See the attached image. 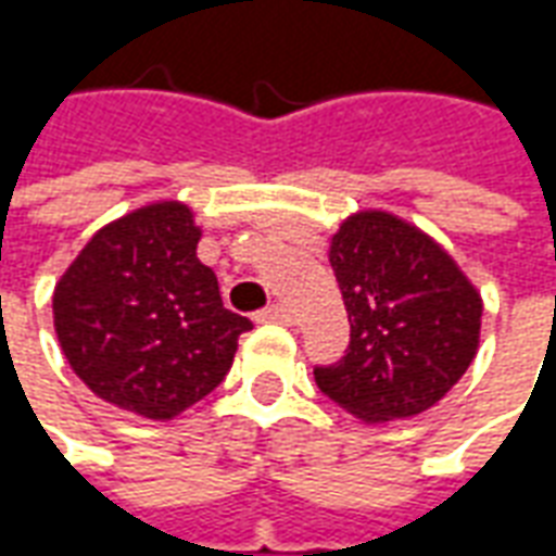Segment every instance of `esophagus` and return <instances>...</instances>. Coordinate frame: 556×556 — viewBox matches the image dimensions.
I'll list each match as a JSON object with an SVG mask.
<instances>
[{"mask_svg":"<svg viewBox=\"0 0 556 556\" xmlns=\"http://www.w3.org/2000/svg\"><path fill=\"white\" fill-rule=\"evenodd\" d=\"M255 318H258V321H277V325H289L291 309L286 306V303H270V306H265V309L255 315Z\"/></svg>","mask_w":556,"mask_h":556,"instance_id":"esophagus-1","label":"esophagus"}]
</instances>
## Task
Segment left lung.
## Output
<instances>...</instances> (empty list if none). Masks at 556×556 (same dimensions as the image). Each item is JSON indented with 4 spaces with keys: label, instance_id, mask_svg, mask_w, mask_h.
Here are the masks:
<instances>
[{
    "label": "left lung",
    "instance_id": "left-lung-1",
    "mask_svg": "<svg viewBox=\"0 0 556 556\" xmlns=\"http://www.w3.org/2000/svg\"><path fill=\"white\" fill-rule=\"evenodd\" d=\"M349 309L345 357L315 366V384L363 422L422 414L467 372L482 301L441 243L387 211H361L330 241Z\"/></svg>",
    "mask_w": 556,
    "mask_h": 556
}]
</instances>
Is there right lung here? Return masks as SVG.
<instances>
[{"label": "right lung", "instance_id": "add662e5", "mask_svg": "<svg viewBox=\"0 0 556 556\" xmlns=\"http://www.w3.org/2000/svg\"><path fill=\"white\" fill-rule=\"evenodd\" d=\"M202 231L181 202L137 207L91 238L53 291L71 369L94 396L172 419L226 378L250 318L223 306L195 258Z\"/></svg>", "mask_w": 556, "mask_h": 556}]
</instances>
